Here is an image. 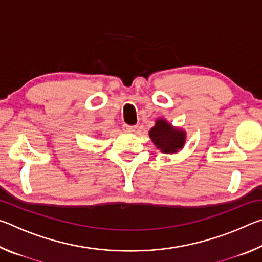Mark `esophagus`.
Wrapping results in <instances>:
<instances>
[{
	"label": "esophagus",
	"instance_id": "1",
	"mask_svg": "<svg viewBox=\"0 0 262 262\" xmlns=\"http://www.w3.org/2000/svg\"><path fill=\"white\" fill-rule=\"evenodd\" d=\"M123 130H125V132H127V133H132V132H135V129H136V126H129V125H126V123H125V125H123Z\"/></svg>",
	"mask_w": 262,
	"mask_h": 262
}]
</instances>
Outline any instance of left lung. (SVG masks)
<instances>
[{
    "instance_id": "1",
    "label": "left lung",
    "mask_w": 262,
    "mask_h": 262,
    "mask_svg": "<svg viewBox=\"0 0 262 262\" xmlns=\"http://www.w3.org/2000/svg\"><path fill=\"white\" fill-rule=\"evenodd\" d=\"M149 136L157 149L164 154L178 152L186 141V132L174 128L165 119H157L149 132Z\"/></svg>"
}]
</instances>
